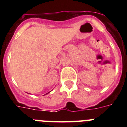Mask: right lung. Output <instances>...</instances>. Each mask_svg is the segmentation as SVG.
<instances>
[{
    "label": "right lung",
    "instance_id": "right-lung-1",
    "mask_svg": "<svg viewBox=\"0 0 127 127\" xmlns=\"http://www.w3.org/2000/svg\"><path fill=\"white\" fill-rule=\"evenodd\" d=\"M48 93H49V92H48ZM48 93H47V94H45V95H46V94H48Z\"/></svg>",
    "mask_w": 127,
    "mask_h": 127
}]
</instances>
